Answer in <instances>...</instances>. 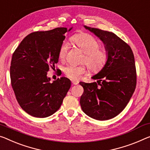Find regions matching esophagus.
<instances>
[{"label": "esophagus", "mask_w": 150, "mask_h": 150, "mask_svg": "<svg viewBox=\"0 0 150 150\" xmlns=\"http://www.w3.org/2000/svg\"><path fill=\"white\" fill-rule=\"evenodd\" d=\"M72 85H77L78 84V82L76 81V80H72Z\"/></svg>", "instance_id": "esophagus-1"}]
</instances>
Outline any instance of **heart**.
<instances>
[{"label": "heart", "mask_w": 150, "mask_h": 150, "mask_svg": "<svg viewBox=\"0 0 150 150\" xmlns=\"http://www.w3.org/2000/svg\"><path fill=\"white\" fill-rule=\"evenodd\" d=\"M71 40L84 53L83 62H86L91 71L98 73L105 67L109 60V54L104 48L100 47V42L94 36L87 33H80L73 35ZM68 50V43L64 41L58 52L59 58L62 60L66 58ZM63 71L66 77L72 80H79L86 72L87 68L85 65L69 64L63 68Z\"/></svg>", "instance_id": "obj_1"}]
</instances>
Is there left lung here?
Instances as JSON below:
<instances>
[{
	"label": "left lung",
	"instance_id": "8db88e82",
	"mask_svg": "<svg viewBox=\"0 0 150 150\" xmlns=\"http://www.w3.org/2000/svg\"><path fill=\"white\" fill-rule=\"evenodd\" d=\"M105 45L109 60L92 78L97 82H80L84 88L80 100L83 111L96 120L116 117L125 109L134 93L137 74L134 55L127 43L112 32L84 26Z\"/></svg>",
	"mask_w": 150,
	"mask_h": 150
}]
</instances>
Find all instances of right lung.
Segmentation results:
<instances>
[{"instance_id":"right-lung-1","label":"right lung","mask_w":150,"mask_h":150,"mask_svg":"<svg viewBox=\"0 0 150 150\" xmlns=\"http://www.w3.org/2000/svg\"><path fill=\"white\" fill-rule=\"evenodd\" d=\"M67 31L66 27H57L33 32L13 53L11 86L20 107L31 116L44 118L56 112L70 88L68 78L62 77L50 82L47 76L50 68L58 62L59 49Z\"/></svg>"}]
</instances>
